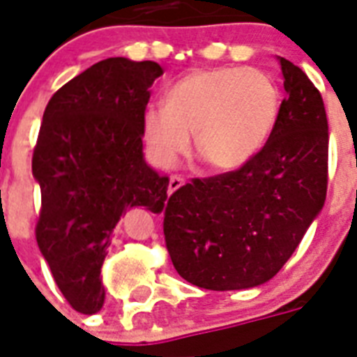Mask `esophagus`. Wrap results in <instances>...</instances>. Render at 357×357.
I'll use <instances>...</instances> for the list:
<instances>
[{
    "mask_svg": "<svg viewBox=\"0 0 357 357\" xmlns=\"http://www.w3.org/2000/svg\"><path fill=\"white\" fill-rule=\"evenodd\" d=\"M183 185H185V179L181 178V176H172L170 181H168V195H172V192H176L178 189H181Z\"/></svg>",
    "mask_w": 357,
    "mask_h": 357,
    "instance_id": "obj_1",
    "label": "esophagus"
}]
</instances>
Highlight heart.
<instances>
[{"instance_id": "heart-1", "label": "heart", "mask_w": 357, "mask_h": 357, "mask_svg": "<svg viewBox=\"0 0 357 357\" xmlns=\"http://www.w3.org/2000/svg\"><path fill=\"white\" fill-rule=\"evenodd\" d=\"M165 107L142 114V135L151 159L172 168L192 150L215 172H234L254 159L271 139L282 111L276 81L257 68H195L165 91Z\"/></svg>"}]
</instances>
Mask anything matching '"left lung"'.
Masks as SVG:
<instances>
[{
    "label": "left lung",
    "instance_id": "1",
    "mask_svg": "<svg viewBox=\"0 0 357 357\" xmlns=\"http://www.w3.org/2000/svg\"><path fill=\"white\" fill-rule=\"evenodd\" d=\"M278 63L285 100L263 150L235 172L183 185L165 207L170 259L202 289L241 291L272 280L326 200L324 102L298 66Z\"/></svg>",
    "mask_w": 357,
    "mask_h": 357
}]
</instances>
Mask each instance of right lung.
Returning a JSON list of instances; mask_svg holds the SVG:
<instances>
[{
	"label": "right lung",
	"instance_id": "add662e5",
	"mask_svg": "<svg viewBox=\"0 0 357 357\" xmlns=\"http://www.w3.org/2000/svg\"><path fill=\"white\" fill-rule=\"evenodd\" d=\"M159 75L153 61L109 57L61 86L42 116L36 243L64 298L85 315L105 302L100 272L120 217L139 206L161 213L168 198V178L142 151V114Z\"/></svg>",
	"mask_w": 357,
	"mask_h": 357
}]
</instances>
